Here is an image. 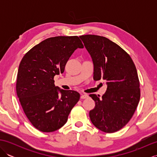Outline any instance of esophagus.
Masks as SVG:
<instances>
[{
	"label": "esophagus",
	"mask_w": 157,
	"mask_h": 157,
	"mask_svg": "<svg viewBox=\"0 0 157 157\" xmlns=\"http://www.w3.org/2000/svg\"><path fill=\"white\" fill-rule=\"evenodd\" d=\"M81 99H85V98H88V95L86 94H82L80 96Z\"/></svg>",
	"instance_id": "esophagus-1"
}]
</instances>
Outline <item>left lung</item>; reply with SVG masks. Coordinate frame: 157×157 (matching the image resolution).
I'll use <instances>...</instances> for the list:
<instances>
[{
    "label": "left lung",
    "mask_w": 157,
    "mask_h": 157,
    "mask_svg": "<svg viewBox=\"0 0 157 157\" xmlns=\"http://www.w3.org/2000/svg\"><path fill=\"white\" fill-rule=\"evenodd\" d=\"M94 64L95 81L106 82L107 89L102 98L90 94L95 107L89 113L96 128L106 133L123 128L137 108L140 89L137 70L132 58L115 42L103 36H80Z\"/></svg>",
    "instance_id": "8db88e82"
}]
</instances>
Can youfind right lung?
I'll return each mask as SVG.
<instances>
[{"mask_svg":"<svg viewBox=\"0 0 157 157\" xmlns=\"http://www.w3.org/2000/svg\"><path fill=\"white\" fill-rule=\"evenodd\" d=\"M78 48H84L78 36H56L34 46L21 59L17 94L26 117L39 131L52 132L61 128L79 100L78 92L60 89L54 81L55 75L64 72L67 62Z\"/></svg>","mask_w":157,"mask_h":157,"instance_id":"right-lung-1","label":"right lung"}]
</instances>
